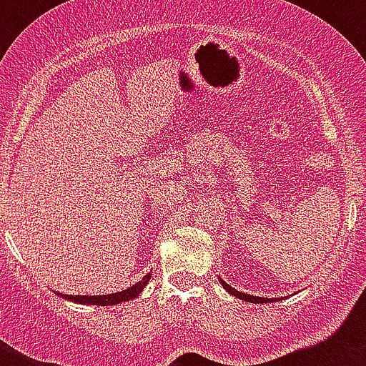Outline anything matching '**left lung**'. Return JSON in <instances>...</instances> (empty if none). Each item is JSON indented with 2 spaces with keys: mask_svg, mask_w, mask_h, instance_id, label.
Here are the masks:
<instances>
[{
  "mask_svg": "<svg viewBox=\"0 0 366 366\" xmlns=\"http://www.w3.org/2000/svg\"><path fill=\"white\" fill-rule=\"evenodd\" d=\"M219 282H221V285H223L224 289H227L228 292L232 294V296H235V297L242 299V301H248V302H269V301H274V299H267V297H257V296H249V294H244V292H239V290L232 289V287L228 285V283H224L223 280H219Z\"/></svg>",
  "mask_w": 366,
  "mask_h": 366,
  "instance_id": "left-lung-1",
  "label": "left lung"
}]
</instances>
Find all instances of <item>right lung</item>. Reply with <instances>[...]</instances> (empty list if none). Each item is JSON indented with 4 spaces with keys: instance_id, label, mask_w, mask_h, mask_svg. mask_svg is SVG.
I'll return each mask as SVG.
<instances>
[{
    "instance_id": "add662e5",
    "label": "right lung",
    "mask_w": 366,
    "mask_h": 366,
    "mask_svg": "<svg viewBox=\"0 0 366 366\" xmlns=\"http://www.w3.org/2000/svg\"><path fill=\"white\" fill-rule=\"evenodd\" d=\"M152 272H149L147 276H143L142 282H138L136 285L129 287L127 290H122V292L108 294V296H67V294H61L65 299H70L74 302H79V305H97V306H109V305H118V302L129 301V299H134L139 296L145 285L149 283Z\"/></svg>"
}]
</instances>
